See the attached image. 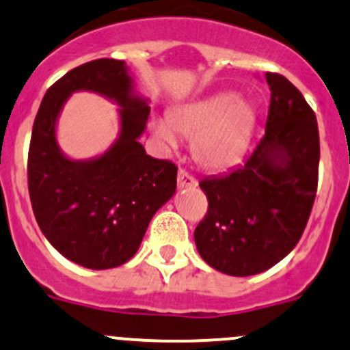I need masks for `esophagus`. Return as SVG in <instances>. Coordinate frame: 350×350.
Instances as JSON below:
<instances>
[{"mask_svg":"<svg viewBox=\"0 0 350 350\" xmlns=\"http://www.w3.org/2000/svg\"><path fill=\"white\" fill-rule=\"evenodd\" d=\"M198 183H196V179L193 178V176L189 174V172H186V171H179V174H178V187L179 189H185V187H194L196 186Z\"/></svg>","mask_w":350,"mask_h":350,"instance_id":"34e87169","label":"esophagus"}]
</instances>
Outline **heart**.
<instances>
[{"instance_id":"1","label":"heart","mask_w":350,"mask_h":350,"mask_svg":"<svg viewBox=\"0 0 350 350\" xmlns=\"http://www.w3.org/2000/svg\"><path fill=\"white\" fill-rule=\"evenodd\" d=\"M258 110L233 92H218L171 109L150 124L154 135L174 146L176 134L191 139V154L208 171H226L243 159L255 132Z\"/></svg>"}]
</instances>
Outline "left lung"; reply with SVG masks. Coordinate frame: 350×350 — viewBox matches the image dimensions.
Instances as JSON below:
<instances>
[{
	"label": "left lung",
	"mask_w": 350,
	"mask_h": 350,
	"mask_svg": "<svg viewBox=\"0 0 350 350\" xmlns=\"http://www.w3.org/2000/svg\"><path fill=\"white\" fill-rule=\"evenodd\" d=\"M271 98L262 141L240 167L200 183L208 213L194 231L201 258L231 277L262 273L299 243L319 181L314 110L292 82L265 75Z\"/></svg>",
	"instance_id": "left-lung-1"
}]
</instances>
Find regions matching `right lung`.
I'll return each instance as SVG.
<instances>
[{
	"label": "right lung",
	"instance_id": "right-lung-1",
	"mask_svg": "<svg viewBox=\"0 0 350 350\" xmlns=\"http://www.w3.org/2000/svg\"><path fill=\"white\" fill-rule=\"evenodd\" d=\"M82 90L120 105L121 131L104 154L77 161L57 146L56 122L69 95ZM147 104L126 62L100 58L65 73L36 113L28 152L33 213L51 246L80 267L107 270L129 262L152 216L174 196L178 167L147 156L139 142Z\"/></svg>",
	"mask_w": 350,
	"mask_h": 350
}]
</instances>
